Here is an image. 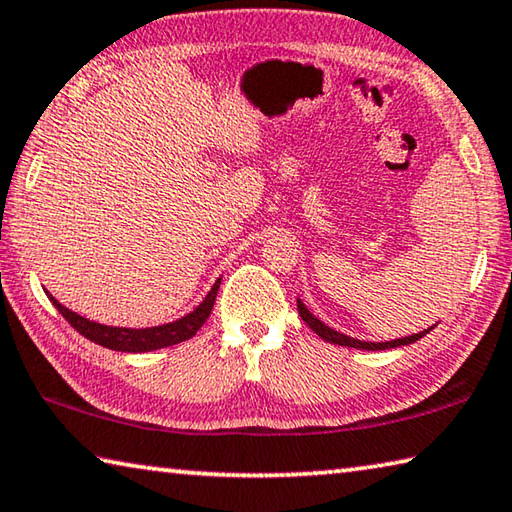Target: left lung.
<instances>
[{
	"instance_id": "8db88e82",
	"label": "left lung",
	"mask_w": 512,
	"mask_h": 512,
	"mask_svg": "<svg viewBox=\"0 0 512 512\" xmlns=\"http://www.w3.org/2000/svg\"><path fill=\"white\" fill-rule=\"evenodd\" d=\"M298 311H300V318L305 320V323L314 329V332L320 336V339L327 341V343H336V345H345V348H357V350H386V348H400V345H409L420 341L424 334H429L433 327L424 329L420 334H413V336H404V339H395V341H386V343H368V341H359V339H352V336H345L341 332H336V329L327 327L325 323H320V320L311 314V311L302 305V300L298 298Z\"/></svg>"
}]
</instances>
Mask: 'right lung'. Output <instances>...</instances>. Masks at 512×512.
I'll list each match as a JSON object with an SVG mask.
<instances>
[{
  "mask_svg": "<svg viewBox=\"0 0 512 512\" xmlns=\"http://www.w3.org/2000/svg\"><path fill=\"white\" fill-rule=\"evenodd\" d=\"M219 284H221V277L214 282L212 291L207 293L205 300L192 311V314L173 320V323H167V325L144 327V329L110 327V325L94 323V320L83 318V316L74 314V311H69L67 307L60 305L56 298H51V293H47V296H49L51 302H54V307L60 311V314H63L67 323L72 325L76 332L83 334L85 339H90L97 345H103V348H110V350H117V352H151V350L169 348V345H176V343H183L187 339H192L198 329L203 327L207 316L212 314Z\"/></svg>",
  "mask_w": 512,
  "mask_h": 512,
  "instance_id": "add662e5",
  "label": "right lung"
}]
</instances>
